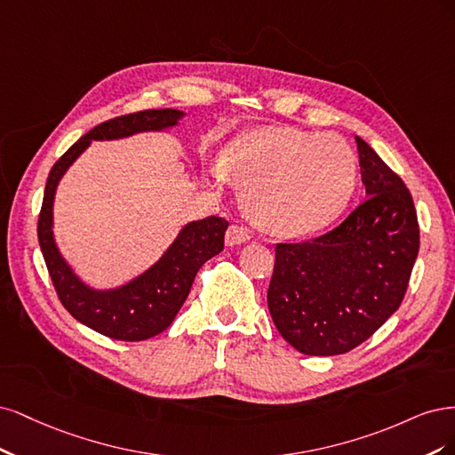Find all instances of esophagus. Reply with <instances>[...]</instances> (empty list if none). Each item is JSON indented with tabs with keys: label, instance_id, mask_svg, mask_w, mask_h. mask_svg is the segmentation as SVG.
I'll use <instances>...</instances> for the list:
<instances>
[{
	"label": "esophagus",
	"instance_id": "1",
	"mask_svg": "<svg viewBox=\"0 0 455 455\" xmlns=\"http://www.w3.org/2000/svg\"><path fill=\"white\" fill-rule=\"evenodd\" d=\"M249 238H251V234H249V230L242 225H232L227 230V245H230V247L245 243V242H249Z\"/></svg>",
	"mask_w": 455,
	"mask_h": 455
}]
</instances>
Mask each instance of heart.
<instances>
[{
	"mask_svg": "<svg viewBox=\"0 0 455 455\" xmlns=\"http://www.w3.org/2000/svg\"><path fill=\"white\" fill-rule=\"evenodd\" d=\"M217 175L245 187L243 204L257 225L282 236H306L347 208L357 158L334 134L259 128L230 141Z\"/></svg>",
	"mask_w": 455,
	"mask_h": 455,
	"instance_id": "1",
	"label": "heart"
}]
</instances>
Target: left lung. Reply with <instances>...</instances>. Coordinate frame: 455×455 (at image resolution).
Masks as SVG:
<instances>
[{"label": "left lung", "instance_id": "left-lung-1", "mask_svg": "<svg viewBox=\"0 0 455 455\" xmlns=\"http://www.w3.org/2000/svg\"><path fill=\"white\" fill-rule=\"evenodd\" d=\"M366 198L310 242L277 243L268 310L283 339L306 355L357 347L399 310L419 249L403 180L355 136Z\"/></svg>", "mask_w": 455, "mask_h": 455}]
</instances>
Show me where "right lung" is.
<instances>
[{"label": "right lung", "mask_w": 455, "mask_h": 455, "mask_svg": "<svg viewBox=\"0 0 455 455\" xmlns=\"http://www.w3.org/2000/svg\"><path fill=\"white\" fill-rule=\"evenodd\" d=\"M183 116L180 109H148L101 123L60 156L45 185L37 236L58 299L83 325L115 340H148L172 325L204 262L223 251L228 223L221 217L190 221L148 270L116 287L96 289L81 280L54 240L56 188L92 141L124 140L143 132H170L180 126Z\"/></svg>", "instance_id": "add662e5"}]
</instances>
